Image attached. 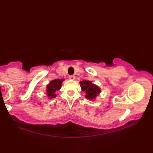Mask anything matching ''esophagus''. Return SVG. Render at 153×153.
Masks as SVG:
<instances>
[{"instance_id": "obj_1", "label": "esophagus", "mask_w": 153, "mask_h": 153, "mask_svg": "<svg viewBox=\"0 0 153 153\" xmlns=\"http://www.w3.org/2000/svg\"><path fill=\"white\" fill-rule=\"evenodd\" d=\"M69 78H70V79L74 80V79H75V78H76V77H75L74 76H69Z\"/></svg>"}]
</instances>
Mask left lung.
I'll return each mask as SVG.
<instances>
[{
    "mask_svg": "<svg viewBox=\"0 0 153 153\" xmlns=\"http://www.w3.org/2000/svg\"><path fill=\"white\" fill-rule=\"evenodd\" d=\"M80 83L82 85L81 87H82L83 91L86 93L85 97L87 99H95L97 95H98L100 91L98 87L94 85L89 81L85 80L83 82H81Z\"/></svg>",
    "mask_w": 153,
    "mask_h": 153,
    "instance_id": "1",
    "label": "left lung"
}]
</instances>
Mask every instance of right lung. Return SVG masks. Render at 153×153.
I'll list each match as a JSON object with an SVG mask.
<instances>
[{"instance_id":"1","label":"right lung","mask_w":153,"mask_h":153,"mask_svg":"<svg viewBox=\"0 0 153 153\" xmlns=\"http://www.w3.org/2000/svg\"><path fill=\"white\" fill-rule=\"evenodd\" d=\"M63 81V79H56L51 81V83L47 86V95L51 98H54L55 96H56L55 93H56V91L60 89L62 83Z\"/></svg>"}]
</instances>
